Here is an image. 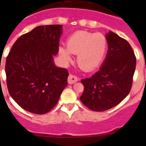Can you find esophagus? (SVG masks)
Wrapping results in <instances>:
<instances>
[{
  "label": "esophagus",
  "mask_w": 146,
  "mask_h": 146,
  "mask_svg": "<svg viewBox=\"0 0 146 146\" xmlns=\"http://www.w3.org/2000/svg\"><path fill=\"white\" fill-rule=\"evenodd\" d=\"M77 81H78V77L77 76L74 75V74H70L68 77V82L69 84H73V83L77 82Z\"/></svg>",
  "instance_id": "1"
}]
</instances>
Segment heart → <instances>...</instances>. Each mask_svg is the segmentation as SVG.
Masks as SVG:
<instances>
[{"instance_id": "obj_1", "label": "heart", "mask_w": 146, "mask_h": 146, "mask_svg": "<svg viewBox=\"0 0 146 146\" xmlns=\"http://www.w3.org/2000/svg\"><path fill=\"white\" fill-rule=\"evenodd\" d=\"M107 50L108 40L102 33L79 31L67 38L66 48L59 47V54L66 63L72 60L70 53L77 55V65L89 72L101 64Z\"/></svg>"}]
</instances>
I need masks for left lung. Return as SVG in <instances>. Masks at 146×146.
Listing matches in <instances>:
<instances>
[{
  "instance_id": "left-lung-1",
  "label": "left lung",
  "mask_w": 146,
  "mask_h": 146,
  "mask_svg": "<svg viewBox=\"0 0 146 146\" xmlns=\"http://www.w3.org/2000/svg\"><path fill=\"white\" fill-rule=\"evenodd\" d=\"M108 50L102 66L89 78L81 80L82 104L91 110L105 111L116 106L130 92L136 67L131 45L116 33L106 35Z\"/></svg>"
}]
</instances>
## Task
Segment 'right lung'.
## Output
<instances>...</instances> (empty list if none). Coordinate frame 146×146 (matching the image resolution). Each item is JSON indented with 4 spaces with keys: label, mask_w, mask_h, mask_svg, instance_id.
Masks as SVG:
<instances>
[{
    "label": "right lung",
    "mask_w": 146,
    "mask_h": 146,
    "mask_svg": "<svg viewBox=\"0 0 146 146\" xmlns=\"http://www.w3.org/2000/svg\"><path fill=\"white\" fill-rule=\"evenodd\" d=\"M61 25H41L17 39L6 57V84L23 109L44 114L56 105L67 86V69L54 64Z\"/></svg>",
    "instance_id": "1"
}]
</instances>
